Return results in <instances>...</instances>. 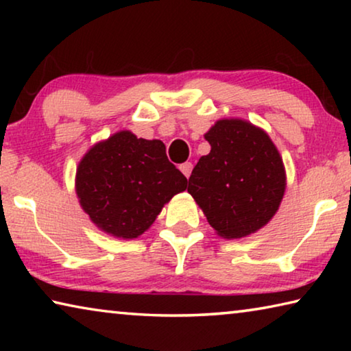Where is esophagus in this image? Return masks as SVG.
Masks as SVG:
<instances>
[{
	"label": "esophagus",
	"instance_id": "1",
	"mask_svg": "<svg viewBox=\"0 0 351 351\" xmlns=\"http://www.w3.org/2000/svg\"><path fill=\"white\" fill-rule=\"evenodd\" d=\"M192 169H193V164L192 162H184L180 165V170L184 173V176L189 178L190 173H192Z\"/></svg>",
	"mask_w": 351,
	"mask_h": 351
}]
</instances>
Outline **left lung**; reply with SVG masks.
Listing matches in <instances>:
<instances>
[{"label": "left lung", "instance_id": "1", "mask_svg": "<svg viewBox=\"0 0 351 351\" xmlns=\"http://www.w3.org/2000/svg\"><path fill=\"white\" fill-rule=\"evenodd\" d=\"M187 192L223 239L251 235L269 223L282 203L287 173L268 133L243 119H221L204 134Z\"/></svg>", "mask_w": 351, "mask_h": 351}]
</instances>
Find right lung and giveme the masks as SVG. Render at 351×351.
Returning <instances> with one entry per match:
<instances>
[{
    "label": "right lung",
    "instance_id": "add662e5",
    "mask_svg": "<svg viewBox=\"0 0 351 351\" xmlns=\"http://www.w3.org/2000/svg\"><path fill=\"white\" fill-rule=\"evenodd\" d=\"M186 189L187 178L169 161L162 142L128 130L93 145L75 173L82 209L100 230L123 240L144 234Z\"/></svg>",
    "mask_w": 351,
    "mask_h": 351
}]
</instances>
